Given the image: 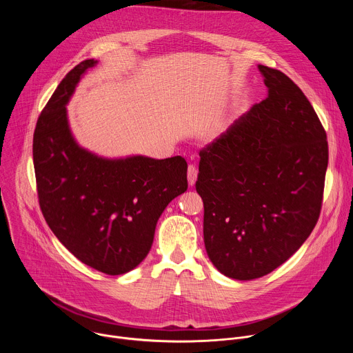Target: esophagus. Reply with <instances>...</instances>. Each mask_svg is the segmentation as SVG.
I'll use <instances>...</instances> for the list:
<instances>
[{"instance_id": "1", "label": "esophagus", "mask_w": 353, "mask_h": 353, "mask_svg": "<svg viewBox=\"0 0 353 353\" xmlns=\"http://www.w3.org/2000/svg\"><path fill=\"white\" fill-rule=\"evenodd\" d=\"M196 177H198V170L194 165H190L188 166V170H187V179H188V184L192 187L196 181Z\"/></svg>"}]
</instances>
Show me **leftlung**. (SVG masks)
<instances>
[{
  "label": "left lung",
  "mask_w": 353,
  "mask_h": 353,
  "mask_svg": "<svg viewBox=\"0 0 353 353\" xmlns=\"http://www.w3.org/2000/svg\"><path fill=\"white\" fill-rule=\"evenodd\" d=\"M268 96L199 152L204 241L223 275L261 278L290 259L320 216L327 134L305 93L259 65Z\"/></svg>",
  "instance_id": "8db88e82"
}]
</instances>
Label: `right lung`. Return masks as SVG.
<instances>
[{
	"mask_svg": "<svg viewBox=\"0 0 353 353\" xmlns=\"http://www.w3.org/2000/svg\"><path fill=\"white\" fill-rule=\"evenodd\" d=\"M96 64H78L50 97L33 135V165L39 204L56 237L83 264L121 275L143 261L162 212L187 190V162L103 158L77 142L65 106Z\"/></svg>",
	"mask_w": 353,
	"mask_h": 353,
	"instance_id": "add662e5",
	"label": "right lung"
}]
</instances>
